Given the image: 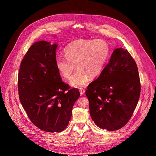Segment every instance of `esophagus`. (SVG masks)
<instances>
[{
  "instance_id": "obj_1",
  "label": "esophagus",
  "mask_w": 156,
  "mask_h": 156,
  "mask_svg": "<svg viewBox=\"0 0 156 156\" xmlns=\"http://www.w3.org/2000/svg\"><path fill=\"white\" fill-rule=\"evenodd\" d=\"M80 93L81 95H83L85 93V89L83 88H80Z\"/></svg>"
}]
</instances>
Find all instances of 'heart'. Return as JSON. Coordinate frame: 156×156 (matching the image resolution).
I'll return each instance as SVG.
<instances>
[{"instance_id":"obj_1","label":"heart","mask_w":156,"mask_h":156,"mask_svg":"<svg viewBox=\"0 0 156 156\" xmlns=\"http://www.w3.org/2000/svg\"><path fill=\"white\" fill-rule=\"evenodd\" d=\"M64 56H57L56 67L65 78H71L73 87H81L86 85L91 78L98 77L109 57L110 48L102 39H79L71 42L64 48Z\"/></svg>"}]
</instances>
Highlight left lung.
<instances>
[{
	"mask_svg": "<svg viewBox=\"0 0 156 156\" xmlns=\"http://www.w3.org/2000/svg\"><path fill=\"white\" fill-rule=\"evenodd\" d=\"M140 83L137 64L127 50H114L98 78L85 94L91 117L97 126L115 131L127 124L137 106Z\"/></svg>",
	"mask_w": 156,
	"mask_h": 156,
	"instance_id": "obj_1",
	"label": "left lung"
}]
</instances>
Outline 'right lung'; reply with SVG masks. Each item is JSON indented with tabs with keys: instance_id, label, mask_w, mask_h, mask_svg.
Here are the masks:
<instances>
[{
	"instance_id": "right-lung-1",
	"label": "right lung",
	"mask_w": 156,
	"mask_h": 156,
	"mask_svg": "<svg viewBox=\"0 0 156 156\" xmlns=\"http://www.w3.org/2000/svg\"><path fill=\"white\" fill-rule=\"evenodd\" d=\"M57 44L35 43L21 61L18 74L19 100L31 122L47 132L67 128L79 90L64 83L56 67Z\"/></svg>"
}]
</instances>
